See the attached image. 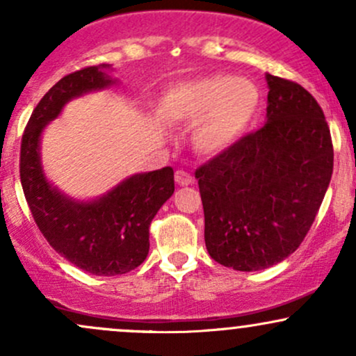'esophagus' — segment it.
Here are the masks:
<instances>
[{"instance_id":"esophagus-1","label":"esophagus","mask_w":356,"mask_h":356,"mask_svg":"<svg viewBox=\"0 0 356 356\" xmlns=\"http://www.w3.org/2000/svg\"><path fill=\"white\" fill-rule=\"evenodd\" d=\"M194 182V179H192L191 174L184 172V170H177L175 172V184L181 187H186V186H191V184Z\"/></svg>"}]
</instances>
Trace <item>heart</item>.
Here are the masks:
<instances>
[{
	"label": "heart",
	"instance_id": "heart-1",
	"mask_svg": "<svg viewBox=\"0 0 356 356\" xmlns=\"http://www.w3.org/2000/svg\"><path fill=\"white\" fill-rule=\"evenodd\" d=\"M259 105L261 92L251 80L212 73L170 85L159 99L157 112L170 124H195L194 149L202 155H219L248 132Z\"/></svg>",
	"mask_w": 356,
	"mask_h": 356
}]
</instances>
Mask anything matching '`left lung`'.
Returning a JSON list of instances; mask_svg holds the SVG:
<instances>
[{"mask_svg":"<svg viewBox=\"0 0 356 356\" xmlns=\"http://www.w3.org/2000/svg\"><path fill=\"white\" fill-rule=\"evenodd\" d=\"M266 124L195 170L209 256L261 271L296 251L333 172L323 110L301 85L266 73Z\"/></svg>","mask_w":356,"mask_h":356,"instance_id":"left-lung-1","label":"left lung"}]
</instances>
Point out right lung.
Segmentation results:
<instances>
[{
	"instance_id": "1",
	"label": "right lung",
	"mask_w": 356,
	"mask_h": 356,
	"mask_svg": "<svg viewBox=\"0 0 356 356\" xmlns=\"http://www.w3.org/2000/svg\"><path fill=\"white\" fill-rule=\"evenodd\" d=\"M112 65L102 63L63 76L44 93L22 140L19 177L36 226L50 246L76 268L95 276L125 275L149 254V227L174 194L172 167L122 179L93 199H76L48 181L42 136L65 105L90 92L117 85Z\"/></svg>"
}]
</instances>
